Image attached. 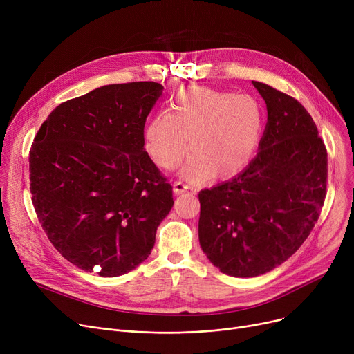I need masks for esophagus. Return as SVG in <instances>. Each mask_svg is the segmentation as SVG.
Listing matches in <instances>:
<instances>
[{"label":"esophagus","mask_w":354,"mask_h":354,"mask_svg":"<svg viewBox=\"0 0 354 354\" xmlns=\"http://www.w3.org/2000/svg\"><path fill=\"white\" fill-rule=\"evenodd\" d=\"M189 189V187L187 183H183L182 180H175L174 182V192L175 194H183V192H187Z\"/></svg>","instance_id":"1"}]
</instances>
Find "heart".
<instances>
[{"label": "heart", "mask_w": 354, "mask_h": 354, "mask_svg": "<svg viewBox=\"0 0 354 354\" xmlns=\"http://www.w3.org/2000/svg\"><path fill=\"white\" fill-rule=\"evenodd\" d=\"M264 126L263 107L250 95L189 87L171 100L145 129V149L165 171L175 169L188 147L182 175L203 182L214 172L231 178L250 162Z\"/></svg>", "instance_id": "heart-1"}]
</instances>
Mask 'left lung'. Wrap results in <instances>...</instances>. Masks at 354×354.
<instances>
[{"label":"left lung","instance_id":"1","mask_svg":"<svg viewBox=\"0 0 354 354\" xmlns=\"http://www.w3.org/2000/svg\"><path fill=\"white\" fill-rule=\"evenodd\" d=\"M268 122L255 159L234 179L199 192V244L231 277L283 264L317 222L327 191V151L304 106L252 82Z\"/></svg>","mask_w":354,"mask_h":354}]
</instances>
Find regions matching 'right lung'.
Segmentation results:
<instances>
[{"mask_svg": "<svg viewBox=\"0 0 354 354\" xmlns=\"http://www.w3.org/2000/svg\"><path fill=\"white\" fill-rule=\"evenodd\" d=\"M162 84H109L55 107L30 149L40 224L67 261L118 277L151 255L174 207L172 187L145 151L143 129Z\"/></svg>", "mask_w": 354, "mask_h": 354, "instance_id": "add662e5", "label": "right lung"}]
</instances>
